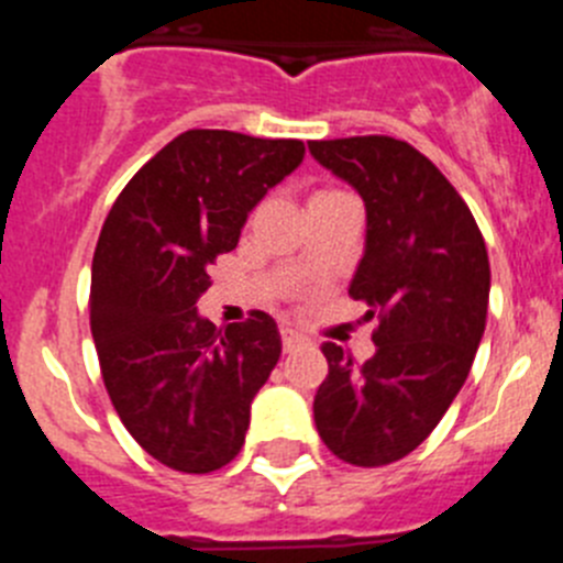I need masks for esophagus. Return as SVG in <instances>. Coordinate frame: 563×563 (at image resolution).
I'll return each mask as SVG.
<instances>
[{"instance_id": "1", "label": "esophagus", "mask_w": 563, "mask_h": 563, "mask_svg": "<svg viewBox=\"0 0 563 563\" xmlns=\"http://www.w3.org/2000/svg\"><path fill=\"white\" fill-rule=\"evenodd\" d=\"M305 343V335L301 332H296L292 327H282V346H285V352H292L296 346H301Z\"/></svg>"}]
</instances>
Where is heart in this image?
<instances>
[{
    "instance_id": "1",
    "label": "heart",
    "mask_w": 563,
    "mask_h": 563,
    "mask_svg": "<svg viewBox=\"0 0 563 563\" xmlns=\"http://www.w3.org/2000/svg\"><path fill=\"white\" fill-rule=\"evenodd\" d=\"M330 194H335V191H318V194H312V200H316V197H330Z\"/></svg>"
}]
</instances>
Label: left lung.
Wrapping results in <instances>:
<instances>
[{
  "mask_svg": "<svg viewBox=\"0 0 563 563\" xmlns=\"http://www.w3.org/2000/svg\"><path fill=\"white\" fill-rule=\"evenodd\" d=\"M366 208L363 256L350 296L377 316L375 355L355 366L324 343L316 429L338 460H402L460 395L485 335L490 265L474 213L440 168L409 143L366 134L307 143Z\"/></svg>",
  "mask_w": 563,
  "mask_h": 563,
  "instance_id": "1",
  "label": "left lung"
}]
</instances>
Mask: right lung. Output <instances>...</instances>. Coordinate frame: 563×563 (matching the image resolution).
I'll return each instance as SVG.
<instances>
[{
  "instance_id": "obj_1",
  "label": "right lung",
  "mask_w": 563,
  "mask_h": 563,
  "mask_svg": "<svg viewBox=\"0 0 563 563\" xmlns=\"http://www.w3.org/2000/svg\"><path fill=\"white\" fill-rule=\"evenodd\" d=\"M301 161V141L191 129L134 174L103 222L89 292L101 375L129 434L174 471L211 474L245 445L282 335L258 310L217 330L197 301L213 258Z\"/></svg>"
}]
</instances>
